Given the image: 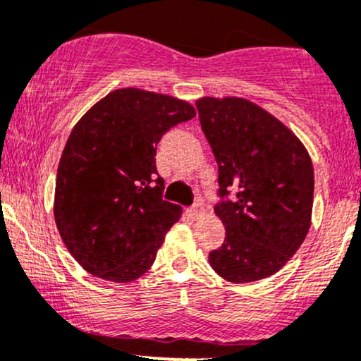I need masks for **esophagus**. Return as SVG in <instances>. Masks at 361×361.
<instances>
[{"instance_id": "1", "label": "esophagus", "mask_w": 361, "mask_h": 361, "mask_svg": "<svg viewBox=\"0 0 361 361\" xmlns=\"http://www.w3.org/2000/svg\"><path fill=\"white\" fill-rule=\"evenodd\" d=\"M188 214H190V218H193V219H199L200 216L204 214V206L200 202H195L190 209H188Z\"/></svg>"}]
</instances>
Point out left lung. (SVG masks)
Here are the masks:
<instances>
[{"label": "left lung", "instance_id": "1", "mask_svg": "<svg viewBox=\"0 0 361 361\" xmlns=\"http://www.w3.org/2000/svg\"><path fill=\"white\" fill-rule=\"evenodd\" d=\"M204 135L218 162L225 225L211 268L233 283L273 275L301 247L311 225L314 176L305 145L289 128L244 98L195 102Z\"/></svg>", "mask_w": 361, "mask_h": 361}]
</instances>
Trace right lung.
<instances>
[{"mask_svg": "<svg viewBox=\"0 0 361 361\" xmlns=\"http://www.w3.org/2000/svg\"><path fill=\"white\" fill-rule=\"evenodd\" d=\"M195 117L168 94L123 88L94 104L60 157L55 223L86 271L111 282L140 279L154 264L181 207L162 199L155 168L162 135Z\"/></svg>", "mask_w": 361, "mask_h": 361, "instance_id": "right-lung-1", "label": "right lung"}]
</instances>
